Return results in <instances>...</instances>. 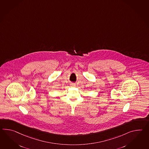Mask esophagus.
Returning a JSON list of instances; mask_svg holds the SVG:
<instances>
[{"mask_svg":"<svg viewBox=\"0 0 149 149\" xmlns=\"http://www.w3.org/2000/svg\"><path fill=\"white\" fill-rule=\"evenodd\" d=\"M70 86H76V84H75V83H71V84H70Z\"/></svg>","mask_w":149,"mask_h":149,"instance_id":"obj_1","label":"esophagus"}]
</instances>
